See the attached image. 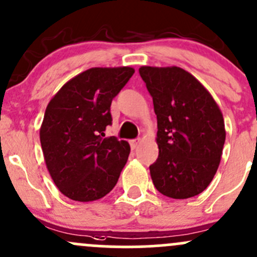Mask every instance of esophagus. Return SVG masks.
<instances>
[{"label": "esophagus", "mask_w": 257, "mask_h": 257, "mask_svg": "<svg viewBox=\"0 0 257 257\" xmlns=\"http://www.w3.org/2000/svg\"><path fill=\"white\" fill-rule=\"evenodd\" d=\"M140 143V139L139 138H138V139H133V140H131V148H132V150H134V149H137V146H138V144Z\"/></svg>", "instance_id": "1"}]
</instances>
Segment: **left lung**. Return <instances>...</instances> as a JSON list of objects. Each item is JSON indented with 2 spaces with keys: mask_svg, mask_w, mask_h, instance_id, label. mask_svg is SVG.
Returning <instances> with one entry per match:
<instances>
[{
  "mask_svg": "<svg viewBox=\"0 0 257 257\" xmlns=\"http://www.w3.org/2000/svg\"><path fill=\"white\" fill-rule=\"evenodd\" d=\"M139 73L157 115L159 157L150 166L154 185L172 199L199 195L221 161L225 140L221 109L202 84L179 67L144 66Z\"/></svg>",
  "mask_w": 257,
  "mask_h": 257,
  "instance_id": "obj_1",
  "label": "left lung"
}]
</instances>
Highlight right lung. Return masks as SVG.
Returning <instances> with one entry per match:
<instances>
[{
  "instance_id": "right-lung-1",
  "label": "right lung",
  "mask_w": 257,
  "mask_h": 257,
  "mask_svg": "<svg viewBox=\"0 0 257 257\" xmlns=\"http://www.w3.org/2000/svg\"><path fill=\"white\" fill-rule=\"evenodd\" d=\"M134 74L131 67L91 68L70 79L45 111L40 142L45 162L63 195L87 202L117 184L131 146L103 138L112 124V100Z\"/></svg>"
}]
</instances>
